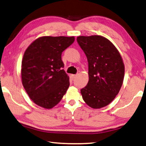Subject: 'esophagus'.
Masks as SVG:
<instances>
[{
  "mask_svg": "<svg viewBox=\"0 0 146 146\" xmlns=\"http://www.w3.org/2000/svg\"><path fill=\"white\" fill-rule=\"evenodd\" d=\"M72 77L73 79H74V78H76V77H77V74H73V75H72Z\"/></svg>",
  "mask_w": 146,
  "mask_h": 146,
  "instance_id": "esophagus-1",
  "label": "esophagus"
}]
</instances>
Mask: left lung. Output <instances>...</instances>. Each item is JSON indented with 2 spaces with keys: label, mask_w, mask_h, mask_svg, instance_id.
<instances>
[{
  "label": "left lung",
  "mask_w": 146,
  "mask_h": 146,
  "mask_svg": "<svg viewBox=\"0 0 146 146\" xmlns=\"http://www.w3.org/2000/svg\"><path fill=\"white\" fill-rule=\"evenodd\" d=\"M77 41L88 62L89 80L81 90V95L91 108H103L112 102L121 88L123 61L115 45L102 36H80Z\"/></svg>",
  "instance_id": "left-lung-1"
}]
</instances>
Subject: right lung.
Segmentation results:
<instances>
[{
    "label": "right lung",
    "instance_id": "1",
    "mask_svg": "<svg viewBox=\"0 0 146 146\" xmlns=\"http://www.w3.org/2000/svg\"><path fill=\"white\" fill-rule=\"evenodd\" d=\"M74 40V36H42L25 50L22 61V83L38 106L52 108L66 92L70 82L63 69L61 54Z\"/></svg>",
    "mask_w": 146,
    "mask_h": 146
}]
</instances>
